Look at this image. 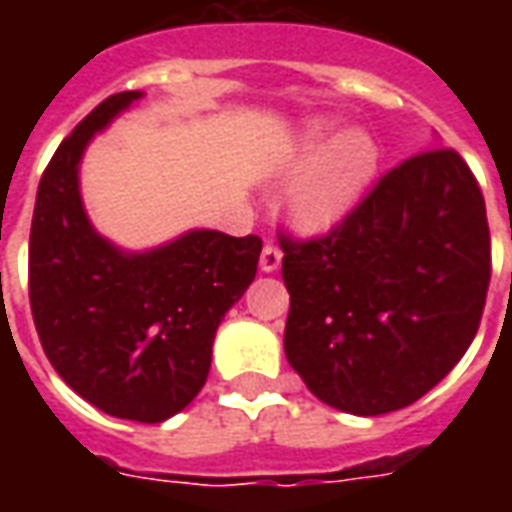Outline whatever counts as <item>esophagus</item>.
I'll use <instances>...</instances> for the list:
<instances>
[{"mask_svg":"<svg viewBox=\"0 0 512 512\" xmlns=\"http://www.w3.org/2000/svg\"><path fill=\"white\" fill-rule=\"evenodd\" d=\"M279 263H282V252H279V246L274 244L263 246V255H260V271L271 274V271H277Z\"/></svg>","mask_w":512,"mask_h":512,"instance_id":"obj_1","label":"esophagus"}]
</instances>
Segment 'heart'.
Instances as JSON below:
<instances>
[{"mask_svg":"<svg viewBox=\"0 0 512 512\" xmlns=\"http://www.w3.org/2000/svg\"><path fill=\"white\" fill-rule=\"evenodd\" d=\"M334 126L329 117L312 120L282 164L285 172H301L285 202L288 219L301 233H323L343 222L376 175V139L362 128H348L323 146Z\"/></svg>","mask_w":512,"mask_h":512,"instance_id":"heart-1","label":"heart"}]
</instances>
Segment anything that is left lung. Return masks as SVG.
Instances as JSON below:
<instances>
[{
	"instance_id": "obj_1",
	"label": "left lung",
	"mask_w": 512,
	"mask_h": 512,
	"mask_svg": "<svg viewBox=\"0 0 512 512\" xmlns=\"http://www.w3.org/2000/svg\"><path fill=\"white\" fill-rule=\"evenodd\" d=\"M279 244L285 356L326 406L359 417L411 406L472 345L491 235L483 191L450 147L389 169L332 233Z\"/></svg>"
}]
</instances>
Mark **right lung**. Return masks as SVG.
<instances>
[{"instance_id": "add662e5", "label": "right lung", "mask_w": 512, "mask_h": 512, "mask_svg": "<svg viewBox=\"0 0 512 512\" xmlns=\"http://www.w3.org/2000/svg\"><path fill=\"white\" fill-rule=\"evenodd\" d=\"M139 98L109 95L51 156L29 233V304L43 351L76 395L109 417L153 425L205 384L216 329L252 285L263 241L189 230L123 252L95 233L79 164L90 139Z\"/></svg>"}]
</instances>
